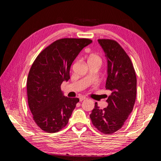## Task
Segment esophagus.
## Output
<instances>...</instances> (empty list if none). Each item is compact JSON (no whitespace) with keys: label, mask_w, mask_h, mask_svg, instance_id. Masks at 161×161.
<instances>
[{"label":"esophagus","mask_w":161,"mask_h":161,"mask_svg":"<svg viewBox=\"0 0 161 161\" xmlns=\"http://www.w3.org/2000/svg\"><path fill=\"white\" fill-rule=\"evenodd\" d=\"M85 99H86V97H80L79 98V100H80V101H82L85 100Z\"/></svg>","instance_id":"34e87169"}]
</instances>
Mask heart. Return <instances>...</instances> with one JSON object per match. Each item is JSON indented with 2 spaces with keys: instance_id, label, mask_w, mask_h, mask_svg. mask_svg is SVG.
<instances>
[{
  "instance_id": "1",
  "label": "heart",
  "mask_w": 161,
  "mask_h": 161,
  "mask_svg": "<svg viewBox=\"0 0 161 161\" xmlns=\"http://www.w3.org/2000/svg\"><path fill=\"white\" fill-rule=\"evenodd\" d=\"M89 60H98L101 62V58L97 55H92L90 56Z\"/></svg>"
}]
</instances>
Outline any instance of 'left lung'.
<instances>
[{"instance_id":"1","label":"left lung","mask_w":161,"mask_h":161,"mask_svg":"<svg viewBox=\"0 0 161 161\" xmlns=\"http://www.w3.org/2000/svg\"><path fill=\"white\" fill-rule=\"evenodd\" d=\"M98 42L108 60L105 88L111 91L108 105L99 109L95 103L90 118L95 127L105 134H111L124 125L133 110L136 97V76L130 57L119 43L109 39Z\"/></svg>"}]
</instances>
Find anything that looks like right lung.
Here are the masks:
<instances>
[{"mask_svg": "<svg viewBox=\"0 0 161 161\" xmlns=\"http://www.w3.org/2000/svg\"><path fill=\"white\" fill-rule=\"evenodd\" d=\"M91 42L86 38L60 39L42 50L33 63L27 80L28 105L34 121L47 133L64 128L79 101L63 95L60 86L70 79L73 61Z\"/></svg>", "mask_w": 161, "mask_h": 161, "instance_id": "right-lung-1", "label": "right lung"}]
</instances>
